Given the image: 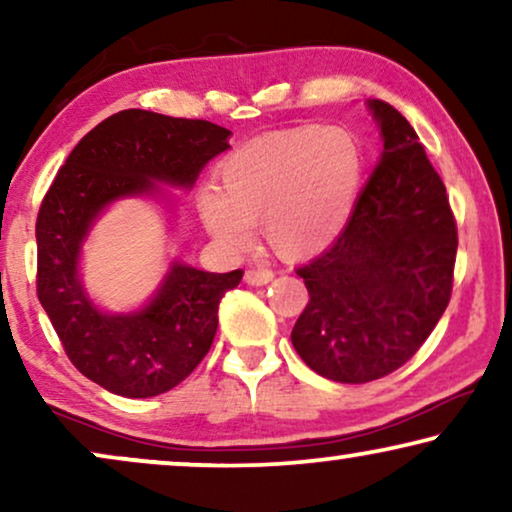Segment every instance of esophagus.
Returning <instances> with one entry per match:
<instances>
[{
    "mask_svg": "<svg viewBox=\"0 0 512 512\" xmlns=\"http://www.w3.org/2000/svg\"><path fill=\"white\" fill-rule=\"evenodd\" d=\"M272 279H275V272L268 268H251L244 272V282L251 286H263V284L272 282Z\"/></svg>",
    "mask_w": 512,
    "mask_h": 512,
    "instance_id": "1",
    "label": "esophagus"
}]
</instances>
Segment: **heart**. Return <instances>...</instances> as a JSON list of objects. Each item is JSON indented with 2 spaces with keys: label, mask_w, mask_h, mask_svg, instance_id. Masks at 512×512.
<instances>
[{
  "label": "heart",
  "mask_w": 512,
  "mask_h": 512,
  "mask_svg": "<svg viewBox=\"0 0 512 512\" xmlns=\"http://www.w3.org/2000/svg\"><path fill=\"white\" fill-rule=\"evenodd\" d=\"M363 177L356 139L338 128H293L256 139L230 153L219 188L198 198L202 223L216 240L244 249L263 221L282 256L314 254L333 240L352 214Z\"/></svg>",
  "instance_id": "obj_1"
}]
</instances>
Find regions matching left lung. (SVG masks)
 <instances>
[{"label": "left lung", "instance_id": "obj_1", "mask_svg": "<svg viewBox=\"0 0 512 512\" xmlns=\"http://www.w3.org/2000/svg\"><path fill=\"white\" fill-rule=\"evenodd\" d=\"M382 156L331 247L298 268L307 300L291 342L333 382L380 380L410 361L452 296L457 223L412 125L368 100Z\"/></svg>", "mask_w": 512, "mask_h": 512}]
</instances>
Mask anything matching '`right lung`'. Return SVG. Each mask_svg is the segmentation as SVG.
Returning <instances> with one entry per match:
<instances>
[{
    "label": "right lung",
    "instance_id": "add662e5",
    "mask_svg": "<svg viewBox=\"0 0 512 512\" xmlns=\"http://www.w3.org/2000/svg\"><path fill=\"white\" fill-rule=\"evenodd\" d=\"M209 121L125 109L95 125L69 153L37 216V296L76 370L111 394L149 398L177 387L212 347L223 293L244 272H205L174 261L142 310L109 314L79 275L81 247L111 202L191 188L228 149Z\"/></svg>",
    "mask_w": 512,
    "mask_h": 512
}]
</instances>
